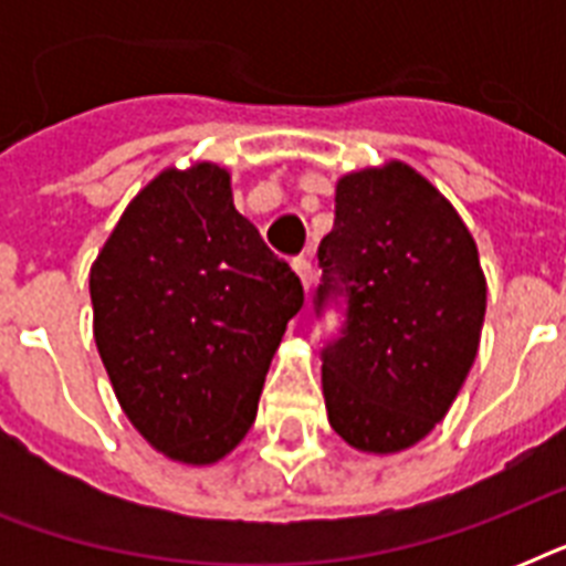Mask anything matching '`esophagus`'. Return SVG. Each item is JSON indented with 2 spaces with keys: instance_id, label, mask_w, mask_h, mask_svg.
I'll return each mask as SVG.
<instances>
[{
  "instance_id": "obj_1",
  "label": "esophagus",
  "mask_w": 566,
  "mask_h": 566,
  "mask_svg": "<svg viewBox=\"0 0 566 566\" xmlns=\"http://www.w3.org/2000/svg\"><path fill=\"white\" fill-rule=\"evenodd\" d=\"M293 270L300 273L302 284H305V291H311V284H314V266H311V261L305 255L293 258Z\"/></svg>"
}]
</instances>
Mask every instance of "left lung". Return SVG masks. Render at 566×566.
I'll use <instances>...</instances> for the list:
<instances>
[{
	"label": "left lung",
	"instance_id": "obj_1",
	"mask_svg": "<svg viewBox=\"0 0 566 566\" xmlns=\"http://www.w3.org/2000/svg\"><path fill=\"white\" fill-rule=\"evenodd\" d=\"M317 258L314 314L344 317L319 353L332 429L364 452L413 447L475 361L488 287L473 234L420 172L394 161L337 181Z\"/></svg>",
	"mask_w": 566,
	"mask_h": 566
}]
</instances>
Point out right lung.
Returning a JSON list of instances; mask_svg holds the SVG:
<instances>
[{
    "instance_id": "add662e5",
    "label": "right lung",
    "mask_w": 566,
    "mask_h": 566,
    "mask_svg": "<svg viewBox=\"0 0 566 566\" xmlns=\"http://www.w3.org/2000/svg\"><path fill=\"white\" fill-rule=\"evenodd\" d=\"M93 337L123 411L158 452L213 464L252 429L305 291L231 202L217 164L167 170L91 270Z\"/></svg>"
}]
</instances>
